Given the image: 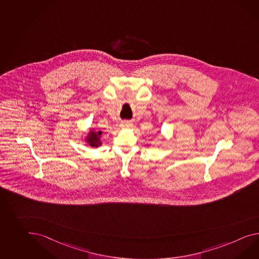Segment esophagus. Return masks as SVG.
Here are the masks:
<instances>
[{
	"instance_id": "34e87169",
	"label": "esophagus",
	"mask_w": 259,
	"mask_h": 259,
	"mask_svg": "<svg viewBox=\"0 0 259 259\" xmlns=\"http://www.w3.org/2000/svg\"><path fill=\"white\" fill-rule=\"evenodd\" d=\"M133 122L131 121H124L121 123V127H124V128H128V127H132L133 126Z\"/></svg>"
}]
</instances>
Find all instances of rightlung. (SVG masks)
I'll use <instances>...</instances> for the list:
<instances>
[{
  "instance_id": "1",
  "label": "right lung",
  "mask_w": 259,
  "mask_h": 259,
  "mask_svg": "<svg viewBox=\"0 0 259 259\" xmlns=\"http://www.w3.org/2000/svg\"><path fill=\"white\" fill-rule=\"evenodd\" d=\"M101 134L102 132L100 131H96L95 128H89L88 133L84 137V142L87 143L88 146L92 148H98L100 146H102L101 142Z\"/></svg>"
}]
</instances>
